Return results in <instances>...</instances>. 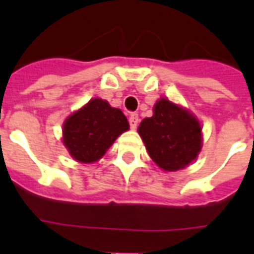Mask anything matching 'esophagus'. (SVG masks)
<instances>
[{
	"mask_svg": "<svg viewBox=\"0 0 254 254\" xmlns=\"http://www.w3.org/2000/svg\"><path fill=\"white\" fill-rule=\"evenodd\" d=\"M129 125L132 129H136L138 125V116L136 113H132L130 116H129Z\"/></svg>",
	"mask_w": 254,
	"mask_h": 254,
	"instance_id": "esophagus-1",
	"label": "esophagus"
}]
</instances>
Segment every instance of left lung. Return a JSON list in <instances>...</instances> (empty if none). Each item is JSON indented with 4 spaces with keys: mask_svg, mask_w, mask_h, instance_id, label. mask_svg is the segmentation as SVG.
Here are the masks:
<instances>
[{
    "mask_svg": "<svg viewBox=\"0 0 254 254\" xmlns=\"http://www.w3.org/2000/svg\"><path fill=\"white\" fill-rule=\"evenodd\" d=\"M138 133L160 169L177 171L196 159L201 149V127L190 113L170 100L156 102L154 116L144 118Z\"/></svg>",
    "mask_w": 254,
    "mask_h": 254,
    "instance_id": "obj_1",
    "label": "left lung"
}]
</instances>
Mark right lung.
Segmentation results:
<instances>
[{
	"instance_id": "1",
	"label": "right lung",
	"mask_w": 254,
	"mask_h": 254,
	"mask_svg": "<svg viewBox=\"0 0 254 254\" xmlns=\"http://www.w3.org/2000/svg\"><path fill=\"white\" fill-rule=\"evenodd\" d=\"M127 129L129 122L124 113L96 98L65 121L64 144L74 159L92 163L99 160Z\"/></svg>"
}]
</instances>
